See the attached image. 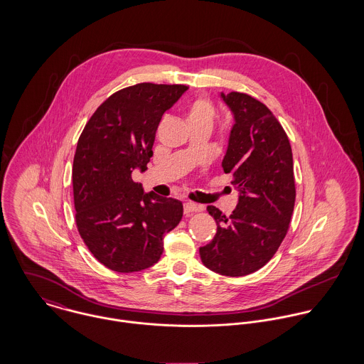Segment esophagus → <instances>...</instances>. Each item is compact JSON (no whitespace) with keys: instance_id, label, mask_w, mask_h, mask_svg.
Listing matches in <instances>:
<instances>
[{"instance_id":"1","label":"esophagus","mask_w":364,"mask_h":364,"mask_svg":"<svg viewBox=\"0 0 364 364\" xmlns=\"http://www.w3.org/2000/svg\"><path fill=\"white\" fill-rule=\"evenodd\" d=\"M183 210H185V214H186V215H189V214H192V213H198V211H202V210H203V206H200V205H195V203H191V202H188V203H185Z\"/></svg>"}]
</instances>
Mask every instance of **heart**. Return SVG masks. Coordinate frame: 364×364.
I'll use <instances>...</instances> for the list:
<instances>
[{"label":"heart","instance_id":"heart-1","mask_svg":"<svg viewBox=\"0 0 364 364\" xmlns=\"http://www.w3.org/2000/svg\"><path fill=\"white\" fill-rule=\"evenodd\" d=\"M215 119V107L210 98L200 95L195 98L186 109V122L189 126H208L211 127Z\"/></svg>","mask_w":364,"mask_h":364}]
</instances>
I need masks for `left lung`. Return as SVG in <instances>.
Here are the masks:
<instances>
[{"label":"left lung","instance_id":"left-lung-1","mask_svg":"<svg viewBox=\"0 0 364 364\" xmlns=\"http://www.w3.org/2000/svg\"><path fill=\"white\" fill-rule=\"evenodd\" d=\"M221 97L235 117L223 169L232 173L240 199L230 215L208 206L217 232L199 252L210 270L238 277L259 270L279 250L294 210L296 182L289 137L272 110L244 92Z\"/></svg>","mask_w":364,"mask_h":364}]
</instances>
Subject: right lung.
I'll return each instance as SVG.
<instances>
[{"label": "right lung", "instance_id": "right-lung-1", "mask_svg": "<svg viewBox=\"0 0 364 364\" xmlns=\"http://www.w3.org/2000/svg\"><path fill=\"white\" fill-rule=\"evenodd\" d=\"M188 85L141 82L112 94L87 122L73 164L78 232L91 254L110 270L132 273L158 262L164 235L183 206L144 193L136 168L147 169L161 117Z\"/></svg>", "mask_w": 364, "mask_h": 364}]
</instances>
